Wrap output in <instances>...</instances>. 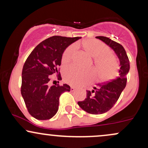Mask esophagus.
Masks as SVG:
<instances>
[{"label": "esophagus", "mask_w": 148, "mask_h": 148, "mask_svg": "<svg viewBox=\"0 0 148 148\" xmlns=\"http://www.w3.org/2000/svg\"><path fill=\"white\" fill-rule=\"evenodd\" d=\"M75 90H76V88L74 87H71V88H70V90L72 92H74Z\"/></svg>", "instance_id": "obj_1"}]
</instances>
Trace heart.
I'll list each match as a JSON object with an SVG mask.
<instances>
[{
    "label": "heart",
    "mask_w": 148,
    "mask_h": 148,
    "mask_svg": "<svg viewBox=\"0 0 148 148\" xmlns=\"http://www.w3.org/2000/svg\"><path fill=\"white\" fill-rule=\"evenodd\" d=\"M83 47L89 55L95 58V65L101 81H108L116 74L118 62L114 56L110 53L109 49L104 43L97 40H87L83 42ZM74 50L75 47L72 45L64 51L62 57L63 63H67L71 60ZM94 76V70H86L74 65L68 66L64 70V80L72 86L88 84Z\"/></svg>",
    "instance_id": "1"
}]
</instances>
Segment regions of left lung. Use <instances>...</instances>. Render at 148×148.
I'll return each mask as SVG.
<instances>
[{
    "mask_svg": "<svg viewBox=\"0 0 148 148\" xmlns=\"http://www.w3.org/2000/svg\"><path fill=\"white\" fill-rule=\"evenodd\" d=\"M96 38L109 46L120 60L118 77L108 82L97 84L92 91L86 90V99L78 102L79 106L87 113L99 115L109 111L118 101L126 86L127 74L130 71V65L127 53L121 45L106 37L97 36Z\"/></svg>",
    "mask_w": 148,
    "mask_h": 148,
    "instance_id": "obj_1",
    "label": "left lung"
}]
</instances>
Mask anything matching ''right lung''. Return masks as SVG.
<instances>
[{
    "label": "right lung",
    "instance_id": "add662e5",
    "mask_svg": "<svg viewBox=\"0 0 148 148\" xmlns=\"http://www.w3.org/2000/svg\"><path fill=\"white\" fill-rule=\"evenodd\" d=\"M81 38L49 37L39 44L25 60L21 74V95L29 113L37 120L53 117L58 110L61 94L70 91L69 85L50 86L49 81L51 75L60 73L58 67L66 48Z\"/></svg>",
    "mask_w": 148,
    "mask_h": 148
}]
</instances>
